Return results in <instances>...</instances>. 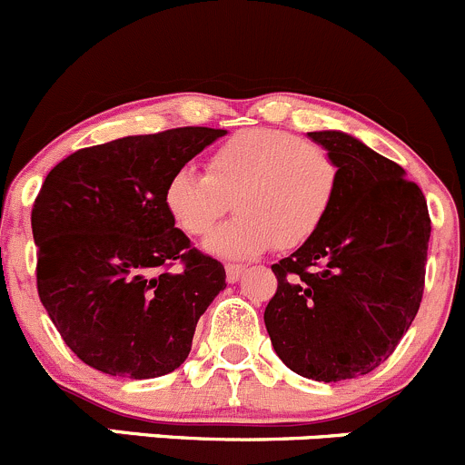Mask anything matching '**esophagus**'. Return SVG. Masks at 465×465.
Instances as JSON below:
<instances>
[{"mask_svg":"<svg viewBox=\"0 0 465 465\" xmlns=\"http://www.w3.org/2000/svg\"><path fill=\"white\" fill-rule=\"evenodd\" d=\"M224 272H227L229 283H236V281L242 276V272H245V265H236V262H229V265H224Z\"/></svg>","mask_w":465,"mask_h":465,"instance_id":"obj_1","label":"esophagus"}]
</instances>
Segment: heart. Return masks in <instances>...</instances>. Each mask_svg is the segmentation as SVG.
<instances>
[{
    "label": "heart",
    "mask_w": 465,
    "mask_h": 465,
    "mask_svg": "<svg viewBox=\"0 0 465 465\" xmlns=\"http://www.w3.org/2000/svg\"><path fill=\"white\" fill-rule=\"evenodd\" d=\"M340 171L322 145L285 130L250 128L206 157L204 175L182 168L163 186V204L189 236H206L232 209L238 213L206 241L213 254L247 259L276 245L311 241L331 213Z\"/></svg>",
    "instance_id": "b5f03b06"
}]
</instances>
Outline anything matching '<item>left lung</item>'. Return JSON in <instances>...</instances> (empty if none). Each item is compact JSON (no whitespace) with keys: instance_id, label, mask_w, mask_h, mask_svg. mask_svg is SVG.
<instances>
[{"instance_id":"1","label":"left lung","mask_w":465,"mask_h":465,"mask_svg":"<svg viewBox=\"0 0 465 465\" xmlns=\"http://www.w3.org/2000/svg\"><path fill=\"white\" fill-rule=\"evenodd\" d=\"M340 171L320 232L272 265L265 328L294 373L337 382L380 367L423 299L428 203L391 159L340 130L308 133Z\"/></svg>"}]
</instances>
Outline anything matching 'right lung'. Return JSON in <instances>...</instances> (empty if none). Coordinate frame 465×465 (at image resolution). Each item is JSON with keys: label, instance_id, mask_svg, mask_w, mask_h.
<instances>
[{"label": "right lung", "instance_id": "right-lung-1", "mask_svg": "<svg viewBox=\"0 0 465 465\" xmlns=\"http://www.w3.org/2000/svg\"><path fill=\"white\" fill-rule=\"evenodd\" d=\"M224 134L191 125L114 139L76 150L46 175L31 211L37 294L89 367L145 380L189 358L227 274L175 227L163 186Z\"/></svg>", "mask_w": 465, "mask_h": 465}]
</instances>
